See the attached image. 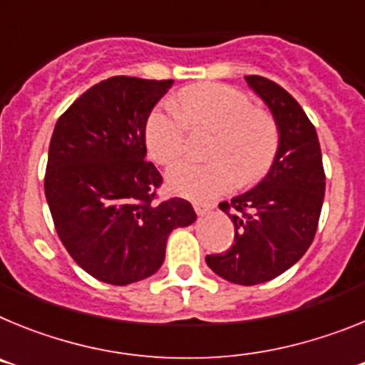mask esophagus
I'll return each instance as SVG.
<instances>
[{"label": "esophagus", "instance_id": "1", "mask_svg": "<svg viewBox=\"0 0 365 365\" xmlns=\"http://www.w3.org/2000/svg\"><path fill=\"white\" fill-rule=\"evenodd\" d=\"M193 210H195V214H197V215H206L208 212L212 210V206L206 205V202L195 201V202H193Z\"/></svg>", "mask_w": 365, "mask_h": 365}]
</instances>
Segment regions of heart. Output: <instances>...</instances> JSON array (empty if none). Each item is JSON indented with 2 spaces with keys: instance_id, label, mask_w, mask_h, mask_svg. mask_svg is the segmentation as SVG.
I'll use <instances>...</instances> for the list:
<instances>
[{
  "instance_id": "1",
  "label": "heart",
  "mask_w": 365,
  "mask_h": 365,
  "mask_svg": "<svg viewBox=\"0 0 365 365\" xmlns=\"http://www.w3.org/2000/svg\"><path fill=\"white\" fill-rule=\"evenodd\" d=\"M188 130H212V163H180L168 172V186L192 199L215 197L240 185H252L272 166L279 148L278 124L269 113L254 109L250 96L221 83L180 91L173 109H155L146 122L148 153L170 166L179 159Z\"/></svg>"
}]
</instances>
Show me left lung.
I'll return each instance as SVG.
<instances>
[{
  "label": "left lung",
  "mask_w": 365,
  "mask_h": 365,
  "mask_svg": "<svg viewBox=\"0 0 365 365\" xmlns=\"http://www.w3.org/2000/svg\"><path fill=\"white\" fill-rule=\"evenodd\" d=\"M279 130V148L267 175L248 192L221 202L234 222V245L206 256L217 276L237 285H257L291 269L314 240L325 193L322 150L302 106L278 83L245 76Z\"/></svg>",
  "instance_id": "obj_1"
}]
</instances>
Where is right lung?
<instances>
[{
    "label": "right lung",
    "mask_w": 365,
    "mask_h": 365,
    "mask_svg": "<svg viewBox=\"0 0 365 365\" xmlns=\"http://www.w3.org/2000/svg\"><path fill=\"white\" fill-rule=\"evenodd\" d=\"M173 80L113 76L87 89L54 125L45 197L76 265L111 285L153 276L168 235L197 215L185 199L153 202L163 182L146 160V122Z\"/></svg>",
    "instance_id": "obj_1"
}]
</instances>
